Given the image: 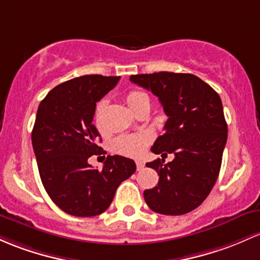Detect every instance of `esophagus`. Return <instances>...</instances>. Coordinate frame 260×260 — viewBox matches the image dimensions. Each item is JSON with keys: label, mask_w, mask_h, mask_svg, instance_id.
Here are the masks:
<instances>
[{"label": "esophagus", "mask_w": 260, "mask_h": 260, "mask_svg": "<svg viewBox=\"0 0 260 260\" xmlns=\"http://www.w3.org/2000/svg\"><path fill=\"white\" fill-rule=\"evenodd\" d=\"M136 164H137V170L144 169V162L142 161V160H137Z\"/></svg>", "instance_id": "1"}]
</instances>
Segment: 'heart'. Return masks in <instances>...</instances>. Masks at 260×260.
I'll use <instances>...</instances> for the list:
<instances>
[{"label":"heart","instance_id":"heart-1","mask_svg":"<svg viewBox=\"0 0 260 260\" xmlns=\"http://www.w3.org/2000/svg\"><path fill=\"white\" fill-rule=\"evenodd\" d=\"M148 98L144 92L136 90L131 91L127 95V104L129 108H133L138 102H141L142 100ZM100 106H101V104L98 106L96 116L99 115ZM150 141H152V136L147 132L138 133V135H123L115 139V142H113V149H115L117 153L124 154V155L138 156L144 152L145 148H147V145L149 144Z\"/></svg>","mask_w":260,"mask_h":260}]
</instances>
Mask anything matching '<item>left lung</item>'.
Returning a JSON list of instances; mask_svg holds the SVG:
<instances>
[{"label":"left lung","mask_w":260,"mask_h":260,"mask_svg":"<svg viewBox=\"0 0 260 260\" xmlns=\"http://www.w3.org/2000/svg\"><path fill=\"white\" fill-rule=\"evenodd\" d=\"M159 99L168 121L152 152L167 155L147 162L159 175L153 189L144 191L150 210L161 215H184L199 207L218 178L227 142V123L218 93L192 74L160 71L129 78Z\"/></svg>","instance_id":"1"}]
</instances>
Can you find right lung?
Listing matches in <instances>:
<instances>
[{
	"mask_svg": "<svg viewBox=\"0 0 260 260\" xmlns=\"http://www.w3.org/2000/svg\"><path fill=\"white\" fill-rule=\"evenodd\" d=\"M119 76L85 75L58 85L37 111L32 144L43 186L54 204L69 215L92 217L105 212L117 187L136 172V162L107 155L102 170L88 164L104 153L92 124L96 102L112 90Z\"/></svg>",
	"mask_w": 260,
	"mask_h": 260,
	"instance_id": "right-lung-1",
	"label": "right lung"
}]
</instances>
